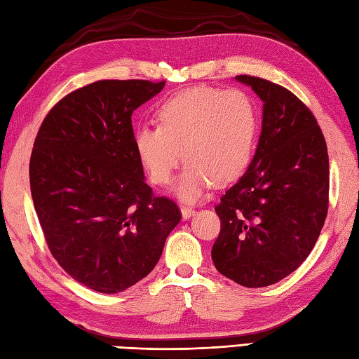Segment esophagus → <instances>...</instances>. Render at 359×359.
Instances as JSON below:
<instances>
[{
	"mask_svg": "<svg viewBox=\"0 0 359 359\" xmlns=\"http://www.w3.org/2000/svg\"><path fill=\"white\" fill-rule=\"evenodd\" d=\"M194 214H195V211H194L192 208H187V206H182V208H181V215H182V219H184V220L191 219Z\"/></svg>",
	"mask_w": 359,
	"mask_h": 359,
	"instance_id": "obj_1",
	"label": "esophagus"
}]
</instances>
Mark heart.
I'll use <instances>...</instances> for the list:
<instances>
[{
	"label": "heart",
	"mask_w": 359,
	"mask_h": 359,
	"mask_svg": "<svg viewBox=\"0 0 359 359\" xmlns=\"http://www.w3.org/2000/svg\"><path fill=\"white\" fill-rule=\"evenodd\" d=\"M156 116L159 126H136L134 150L159 186L172 180L182 156L187 159L173 187L182 201L198 200L212 182L238 180L253 159L259 112L245 92L192 87L167 98Z\"/></svg>",
	"instance_id": "1"
}]
</instances>
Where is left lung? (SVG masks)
<instances>
[{
    "instance_id": "obj_1",
    "label": "left lung",
    "mask_w": 359,
    "mask_h": 359,
    "mask_svg": "<svg viewBox=\"0 0 359 359\" xmlns=\"http://www.w3.org/2000/svg\"><path fill=\"white\" fill-rule=\"evenodd\" d=\"M262 101L258 147L247 172L215 206V269L245 287L278 283L308 258L328 211L327 144L308 107L285 87L241 74Z\"/></svg>"
}]
</instances>
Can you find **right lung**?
I'll return each instance as SVG.
<instances>
[{
    "label": "right lung",
    "instance_id": "add662e5",
    "mask_svg": "<svg viewBox=\"0 0 359 359\" xmlns=\"http://www.w3.org/2000/svg\"><path fill=\"white\" fill-rule=\"evenodd\" d=\"M164 86L92 83L53 107L34 142L31 194L50 252L97 292L145 278L181 220L172 200L153 197L133 142V112Z\"/></svg>",
    "mask_w": 359,
    "mask_h": 359
}]
</instances>
